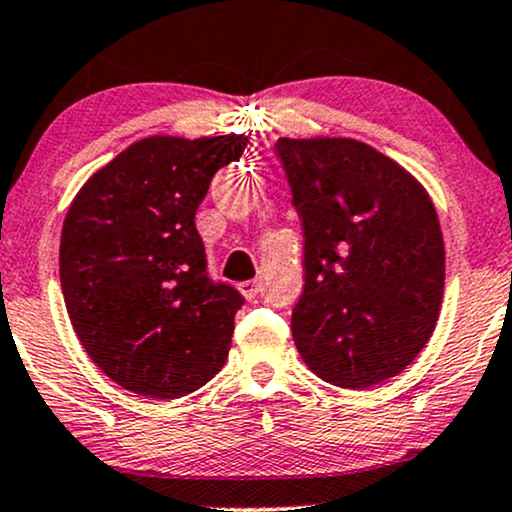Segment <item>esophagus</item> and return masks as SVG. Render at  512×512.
Segmentation results:
<instances>
[{"instance_id": "34e87169", "label": "esophagus", "mask_w": 512, "mask_h": 512, "mask_svg": "<svg viewBox=\"0 0 512 512\" xmlns=\"http://www.w3.org/2000/svg\"><path fill=\"white\" fill-rule=\"evenodd\" d=\"M260 281H243V283H238V290H241V295L243 297H248V299H255L257 295H260Z\"/></svg>"}]
</instances>
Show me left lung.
<instances>
[{
	"label": "left lung",
	"instance_id": "left-lung-1",
	"mask_svg": "<svg viewBox=\"0 0 512 512\" xmlns=\"http://www.w3.org/2000/svg\"><path fill=\"white\" fill-rule=\"evenodd\" d=\"M276 156L304 227L299 356L342 388L395 377L438 323L445 243L433 201L365 142L278 138Z\"/></svg>",
	"mask_w": 512,
	"mask_h": 512
}]
</instances>
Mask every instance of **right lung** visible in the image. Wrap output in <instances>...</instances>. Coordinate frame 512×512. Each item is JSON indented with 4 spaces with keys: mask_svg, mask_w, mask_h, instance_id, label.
Returning <instances> with one entry per match:
<instances>
[{
    "mask_svg": "<svg viewBox=\"0 0 512 512\" xmlns=\"http://www.w3.org/2000/svg\"><path fill=\"white\" fill-rule=\"evenodd\" d=\"M248 138L152 135L100 168L72 201L60 285L81 346L109 379L180 398L227 360L243 295L208 276L194 217Z\"/></svg>",
    "mask_w": 512,
    "mask_h": 512,
    "instance_id": "obj_1",
    "label": "right lung"
}]
</instances>
